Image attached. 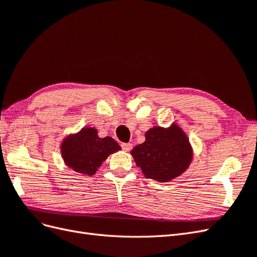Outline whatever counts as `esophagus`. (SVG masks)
Wrapping results in <instances>:
<instances>
[{
	"mask_svg": "<svg viewBox=\"0 0 257 257\" xmlns=\"http://www.w3.org/2000/svg\"><path fill=\"white\" fill-rule=\"evenodd\" d=\"M121 147H122V149H123L124 151L128 152V151L132 150V148H133V145H132L131 143H127V144H122Z\"/></svg>",
	"mask_w": 257,
	"mask_h": 257,
	"instance_id": "obj_1",
	"label": "esophagus"
}]
</instances>
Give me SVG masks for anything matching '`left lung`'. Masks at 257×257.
Masks as SVG:
<instances>
[{
    "label": "left lung",
    "mask_w": 257,
    "mask_h": 257,
    "mask_svg": "<svg viewBox=\"0 0 257 257\" xmlns=\"http://www.w3.org/2000/svg\"><path fill=\"white\" fill-rule=\"evenodd\" d=\"M145 143L131 154L146 178L168 182L181 176L193 160V148L183 130L176 123L169 127L153 126L145 134Z\"/></svg>",
    "instance_id": "left-lung-1"
}]
</instances>
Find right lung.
<instances>
[{"label": "right lung", "mask_w": 257, "mask_h": 257, "mask_svg": "<svg viewBox=\"0 0 257 257\" xmlns=\"http://www.w3.org/2000/svg\"><path fill=\"white\" fill-rule=\"evenodd\" d=\"M65 165L74 172L93 176L110 154L121 150L113 138H100L95 127H83L67 135L60 146Z\"/></svg>", "instance_id": "obj_1"}]
</instances>
